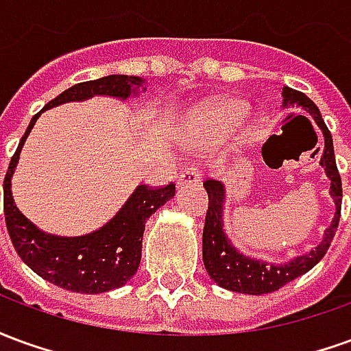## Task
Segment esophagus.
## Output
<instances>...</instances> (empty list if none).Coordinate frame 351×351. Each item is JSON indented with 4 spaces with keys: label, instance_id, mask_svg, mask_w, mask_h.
<instances>
[{
    "label": "esophagus",
    "instance_id": "34e87169",
    "mask_svg": "<svg viewBox=\"0 0 351 351\" xmlns=\"http://www.w3.org/2000/svg\"><path fill=\"white\" fill-rule=\"evenodd\" d=\"M201 182V171L197 165H188L184 167L178 176H176V184L178 186H188V184H199Z\"/></svg>",
    "mask_w": 351,
    "mask_h": 351
}]
</instances>
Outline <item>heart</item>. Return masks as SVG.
I'll list each match as a JSON object with an SVG mask.
<instances>
[{
    "mask_svg": "<svg viewBox=\"0 0 351 351\" xmlns=\"http://www.w3.org/2000/svg\"><path fill=\"white\" fill-rule=\"evenodd\" d=\"M243 114V107L241 103L237 101H223L214 105L210 110H206L203 116V131H205V137L214 138L220 137L221 133L229 131Z\"/></svg>",
    "mask_w": 351,
    "mask_h": 351,
    "instance_id": "obj_1",
    "label": "heart"
}]
</instances>
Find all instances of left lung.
Wrapping results in <instances>:
<instances>
[{
	"label": "left lung",
	"mask_w": 351,
	"mask_h": 351,
	"mask_svg": "<svg viewBox=\"0 0 351 351\" xmlns=\"http://www.w3.org/2000/svg\"><path fill=\"white\" fill-rule=\"evenodd\" d=\"M282 95H284V107L304 108L306 112L314 116L319 130L324 131L325 148L319 163H322V167H325V173L331 180V197L337 206V213H335L331 226L325 229L324 241L317 244L314 250L291 259L289 263H267V261H259V259L246 258L229 243L223 229H221V208H223V199H226L223 184L218 180H210V178L205 180L203 186L208 193V208H206L205 228H203V263H205L208 276L218 286L226 287L229 291H237V293H272L282 286L289 284L291 280L308 272L319 259L324 258L325 252L329 250L332 237L339 228L340 206H342V180H340L337 161H335L331 131L327 130L316 103L306 97L304 93L284 86Z\"/></svg>",
	"instance_id": "1"
}]
</instances>
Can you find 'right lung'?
<instances>
[{"label": "right lung", "mask_w": 351, "mask_h": 351, "mask_svg": "<svg viewBox=\"0 0 351 351\" xmlns=\"http://www.w3.org/2000/svg\"><path fill=\"white\" fill-rule=\"evenodd\" d=\"M141 82L143 80L138 77L128 75H108L103 79L88 80L60 93L45 108L67 101H84L92 95H112L125 99L131 92H137ZM41 112L32 118L24 137L20 138L3 180L5 223L12 246L32 271L64 289L77 293H103L123 286L137 272L141 263L145 221L175 195V184L138 186L120 213L107 226L90 235L56 237L43 233L16 208L11 193V176L19 163L20 150Z\"/></svg>", "instance_id": "add662e5"}]
</instances>
